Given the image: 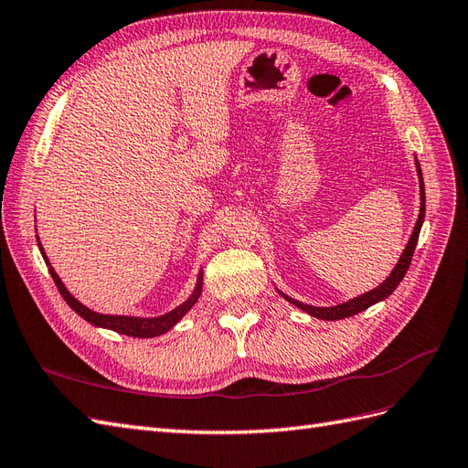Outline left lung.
<instances>
[{"label": "left lung", "instance_id": "obj_1", "mask_svg": "<svg viewBox=\"0 0 468 468\" xmlns=\"http://www.w3.org/2000/svg\"><path fill=\"white\" fill-rule=\"evenodd\" d=\"M415 170H417V177H419V196H421V207H419V218H417V223L413 227V233L410 237V241H407L403 253L398 261V265L393 267V271L389 272V277L383 281L379 286H376L374 291L369 292H364L359 294L356 298H350L348 303H342V304H336V306H313V304H304L301 301H294V298L286 296L284 292H281L279 289V294L284 298V301H289L291 304H294L296 308L304 310L306 314L314 316V318H320V320H342V318H350L357 313H364V310H367L369 306H374L381 301H386V298L398 289V284L403 281L407 269H410L411 265V257L415 253V247H417V241H419V233H421V227H423V221H425V186H423V174H421V165H419L417 158H415Z\"/></svg>", "mask_w": 468, "mask_h": 468}]
</instances>
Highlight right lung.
I'll use <instances>...</instances> for the list:
<instances>
[{"label":"right lung","instance_id":"add662e5","mask_svg":"<svg viewBox=\"0 0 468 468\" xmlns=\"http://www.w3.org/2000/svg\"><path fill=\"white\" fill-rule=\"evenodd\" d=\"M37 247L41 250V255L47 262V267H49V274L53 277L55 284L58 292L65 298V303L75 310V313L82 318L87 320L89 324L97 326V328H106V330H114L118 334H124V336H132V338H155V336H162V334L170 332L179 320H182L194 304L199 301L201 291H203V269L197 274V281H196V289L187 296V301H184L179 306H176L170 313H165L162 316H152V318H144V316H124V314H101V313H94L89 306H85L82 303H79L77 298L69 292V289L65 286V282L61 281V277L55 272V269L51 267L49 259H47L43 245L39 241V235H37Z\"/></svg>","mask_w":468,"mask_h":468}]
</instances>
